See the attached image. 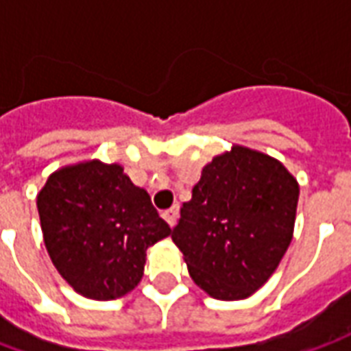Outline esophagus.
<instances>
[{"label": "esophagus", "mask_w": 351, "mask_h": 351, "mask_svg": "<svg viewBox=\"0 0 351 351\" xmlns=\"http://www.w3.org/2000/svg\"><path fill=\"white\" fill-rule=\"evenodd\" d=\"M161 216H163V220L167 221L169 226L173 228V226L176 223V218H178V206H171V208H167V210L161 214Z\"/></svg>", "instance_id": "34e87169"}]
</instances>
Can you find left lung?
Listing matches in <instances>:
<instances>
[{"label": "left lung", "instance_id": "8db88e82", "mask_svg": "<svg viewBox=\"0 0 351 351\" xmlns=\"http://www.w3.org/2000/svg\"><path fill=\"white\" fill-rule=\"evenodd\" d=\"M299 184L278 160L233 145L201 171L173 243L191 280L220 301L258 291L293 239Z\"/></svg>", "mask_w": 351, "mask_h": 351}]
</instances>
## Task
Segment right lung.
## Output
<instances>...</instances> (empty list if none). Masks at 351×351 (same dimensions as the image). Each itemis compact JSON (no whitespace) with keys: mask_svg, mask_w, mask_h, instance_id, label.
Instances as JSON below:
<instances>
[{"mask_svg":"<svg viewBox=\"0 0 351 351\" xmlns=\"http://www.w3.org/2000/svg\"><path fill=\"white\" fill-rule=\"evenodd\" d=\"M43 239L62 278L88 299L110 301L137 286L146 248L171 235L146 190L118 163L58 169L37 195Z\"/></svg>","mask_w":351,"mask_h":351,"instance_id":"obj_1","label":"right lung"}]
</instances>
